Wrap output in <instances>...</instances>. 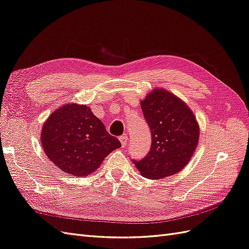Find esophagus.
Wrapping results in <instances>:
<instances>
[{"label": "esophagus", "mask_w": 249, "mask_h": 249, "mask_svg": "<svg viewBox=\"0 0 249 249\" xmlns=\"http://www.w3.org/2000/svg\"><path fill=\"white\" fill-rule=\"evenodd\" d=\"M119 140H120V142H122V145L124 146V145L126 144V142H127V136H126V135L120 136V137H119Z\"/></svg>", "instance_id": "esophagus-1"}]
</instances>
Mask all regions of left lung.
<instances>
[{"label": "left lung", "mask_w": 249, "mask_h": 249, "mask_svg": "<svg viewBox=\"0 0 249 249\" xmlns=\"http://www.w3.org/2000/svg\"><path fill=\"white\" fill-rule=\"evenodd\" d=\"M152 133L147 155L134 161L143 177L161 179L179 173L197 149L200 127L196 116L182 99L162 88H155L140 102Z\"/></svg>", "instance_id": "8db88e82"}]
</instances>
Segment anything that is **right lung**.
<instances>
[{"instance_id": "right-lung-1", "label": "right lung", "mask_w": 249, "mask_h": 249, "mask_svg": "<svg viewBox=\"0 0 249 249\" xmlns=\"http://www.w3.org/2000/svg\"><path fill=\"white\" fill-rule=\"evenodd\" d=\"M41 143L53 164L73 177L91 175L122 146L90 107L78 104H65L50 114L42 127Z\"/></svg>"}]
</instances>
